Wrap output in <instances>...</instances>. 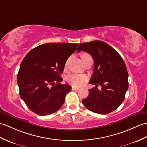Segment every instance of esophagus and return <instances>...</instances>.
<instances>
[{"label":"esophagus","instance_id":"34e87169","mask_svg":"<svg viewBox=\"0 0 147 147\" xmlns=\"http://www.w3.org/2000/svg\"><path fill=\"white\" fill-rule=\"evenodd\" d=\"M71 90H72L73 91H74V90H76V91H78V90H79V88H74V87H72V88H71Z\"/></svg>","mask_w":147,"mask_h":147}]
</instances>
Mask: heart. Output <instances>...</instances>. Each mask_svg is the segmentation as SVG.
<instances>
[{
  "label": "heart",
  "mask_w": 147,
  "mask_h": 147,
  "mask_svg": "<svg viewBox=\"0 0 147 147\" xmlns=\"http://www.w3.org/2000/svg\"><path fill=\"white\" fill-rule=\"evenodd\" d=\"M87 56H90L88 54H84L82 55L81 58H83L84 57ZM67 61L66 62L65 65H67ZM88 80V78L85 75H82V74H71L70 76L67 78V83L71 86L74 87H80L83 85L85 82Z\"/></svg>",
  "instance_id": "1"
}]
</instances>
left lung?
<instances>
[{
  "label": "left lung",
  "mask_w": 147,
  "mask_h": 147,
  "mask_svg": "<svg viewBox=\"0 0 147 147\" xmlns=\"http://www.w3.org/2000/svg\"><path fill=\"white\" fill-rule=\"evenodd\" d=\"M85 51L94 60V71L90 84L95 88L89 90L82 103L88 110L106 115L115 111L124 101L128 88V73L123 58L115 49L101 40L82 43L77 53ZM98 86L102 90L97 89Z\"/></svg>",
  "instance_id": "obj_1"
}]
</instances>
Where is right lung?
Returning <instances> with one entry per match:
<instances>
[{
  "label": "right lung",
  "instance_id": "right-lung-1",
  "mask_svg": "<svg viewBox=\"0 0 147 147\" xmlns=\"http://www.w3.org/2000/svg\"><path fill=\"white\" fill-rule=\"evenodd\" d=\"M78 44L47 43L27 54L20 64L17 81L19 94L29 110L40 116L49 115L62 107L71 90L62 84L61 74Z\"/></svg>",
  "mask_w": 147,
  "mask_h": 147
}]
</instances>
